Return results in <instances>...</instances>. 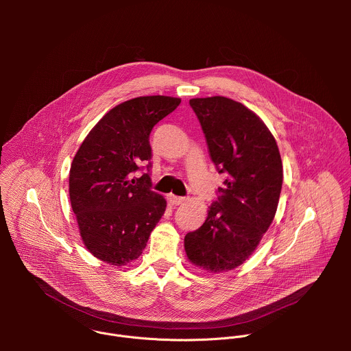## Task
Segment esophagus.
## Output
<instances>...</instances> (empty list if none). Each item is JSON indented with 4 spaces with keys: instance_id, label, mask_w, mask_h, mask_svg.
Here are the masks:
<instances>
[{
    "instance_id": "34e87169",
    "label": "esophagus",
    "mask_w": 351,
    "mask_h": 351,
    "mask_svg": "<svg viewBox=\"0 0 351 351\" xmlns=\"http://www.w3.org/2000/svg\"><path fill=\"white\" fill-rule=\"evenodd\" d=\"M184 197H179V195H175V194H169L168 195V202L171 203V204H173V206H179V204H182L183 202H184Z\"/></svg>"
}]
</instances>
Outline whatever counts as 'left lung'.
I'll use <instances>...</instances> for the list:
<instances>
[{
  "label": "left lung",
  "instance_id": "1",
  "mask_svg": "<svg viewBox=\"0 0 351 351\" xmlns=\"http://www.w3.org/2000/svg\"><path fill=\"white\" fill-rule=\"evenodd\" d=\"M219 173L217 202L206 222L184 236L187 258L208 272L241 265L253 254L276 214L283 168L275 137L253 111L230 98H191Z\"/></svg>",
  "mask_w": 351,
  "mask_h": 351
}]
</instances>
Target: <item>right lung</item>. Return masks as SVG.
<instances>
[{
  "label": "right lung",
  "instance_id": "obj_1",
  "mask_svg": "<svg viewBox=\"0 0 351 351\" xmlns=\"http://www.w3.org/2000/svg\"><path fill=\"white\" fill-rule=\"evenodd\" d=\"M180 98L147 95L108 111L90 130L72 161L69 197L88 252L111 265L137 260L165 213V198L152 190L149 133Z\"/></svg>",
  "mask_w": 351,
  "mask_h": 351
}]
</instances>
